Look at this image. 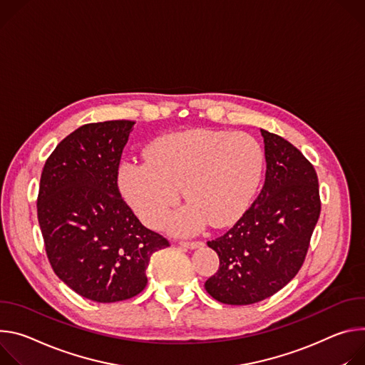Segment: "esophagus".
I'll use <instances>...</instances> for the list:
<instances>
[{"mask_svg": "<svg viewBox=\"0 0 365 365\" xmlns=\"http://www.w3.org/2000/svg\"><path fill=\"white\" fill-rule=\"evenodd\" d=\"M180 245L185 247V248H190V250H195V248L201 247L203 244H201V242H198V240H181Z\"/></svg>", "mask_w": 365, "mask_h": 365, "instance_id": "esophagus-1", "label": "esophagus"}]
</instances>
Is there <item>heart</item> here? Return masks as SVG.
I'll return each instance as SVG.
<instances>
[{
	"label": "heart",
	"instance_id": "1",
	"mask_svg": "<svg viewBox=\"0 0 365 365\" xmlns=\"http://www.w3.org/2000/svg\"><path fill=\"white\" fill-rule=\"evenodd\" d=\"M146 156L120 165V190L142 222L158 227L184 188L190 205L171 220L177 233H195L207 222L222 227L237 220L250 207L264 171L259 143L244 133H175L155 140Z\"/></svg>",
	"mask_w": 365,
	"mask_h": 365
}]
</instances>
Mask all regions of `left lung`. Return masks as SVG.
Listing matches in <instances>:
<instances>
[{"mask_svg":"<svg viewBox=\"0 0 365 365\" xmlns=\"http://www.w3.org/2000/svg\"><path fill=\"white\" fill-rule=\"evenodd\" d=\"M265 182L252 206L223 236L207 245L220 265L206 292L225 304H252L271 297L302 268L320 215L317 175L286 139L261 129Z\"/></svg>","mask_w":365,"mask_h":365,"instance_id":"8db88e82","label":"left lung"}]
</instances>
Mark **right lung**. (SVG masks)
Listing matches in <instances>:
<instances>
[{
  "instance_id": "obj_1",
  "label": "right lung",
  "mask_w": 365,
  "mask_h": 365,
  "mask_svg": "<svg viewBox=\"0 0 365 365\" xmlns=\"http://www.w3.org/2000/svg\"><path fill=\"white\" fill-rule=\"evenodd\" d=\"M135 121L88 123L51 153L40 177L37 219L55 274L97 303L128 300L146 287L153 252L170 242L145 227L117 185Z\"/></svg>"
}]
</instances>
